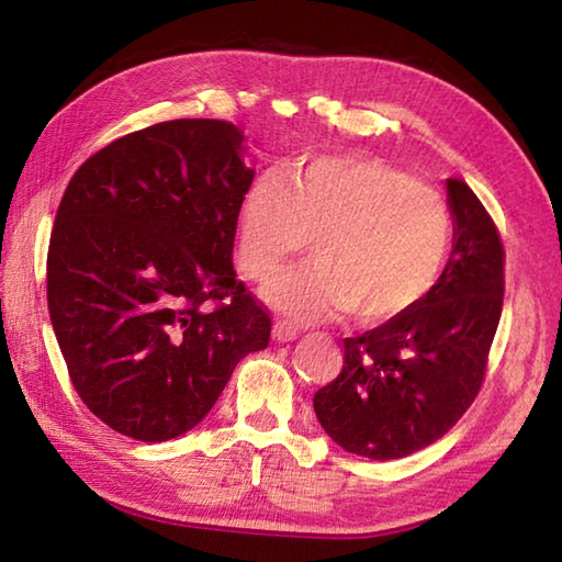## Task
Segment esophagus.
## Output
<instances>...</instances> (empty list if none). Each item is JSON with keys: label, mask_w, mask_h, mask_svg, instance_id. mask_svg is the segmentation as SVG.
I'll return each instance as SVG.
<instances>
[{"label": "esophagus", "mask_w": 562, "mask_h": 562, "mask_svg": "<svg viewBox=\"0 0 562 562\" xmlns=\"http://www.w3.org/2000/svg\"><path fill=\"white\" fill-rule=\"evenodd\" d=\"M297 335H300L297 327L290 325V322H274L272 337L278 341H292V339H297Z\"/></svg>", "instance_id": "34e87169"}]
</instances>
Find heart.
I'll return each instance as SVG.
<instances>
[{
  "instance_id": "1",
  "label": "heart",
  "mask_w": 562,
  "mask_h": 562,
  "mask_svg": "<svg viewBox=\"0 0 562 562\" xmlns=\"http://www.w3.org/2000/svg\"><path fill=\"white\" fill-rule=\"evenodd\" d=\"M317 260L270 284L284 315L315 322L355 312L364 327L412 312L451 250L453 217L443 195L406 170L364 156H317L265 176L237 211L245 278L268 282L307 250Z\"/></svg>"
}]
</instances>
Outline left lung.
Returning a JSON list of instances; mask_svg holds the SVG:
<instances>
[{
  "mask_svg": "<svg viewBox=\"0 0 562 562\" xmlns=\"http://www.w3.org/2000/svg\"><path fill=\"white\" fill-rule=\"evenodd\" d=\"M453 250L436 288L389 325L345 339V364L312 398L341 449L404 459L439 441L479 396L503 310L506 252L461 178L446 180Z\"/></svg>",
  "mask_w": 562,
  "mask_h": 562,
  "instance_id": "left-lung-1",
  "label": "left lung"
}]
</instances>
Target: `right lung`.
<instances>
[{"label": "right lung", "mask_w": 562, "mask_h": 562, "mask_svg": "<svg viewBox=\"0 0 562 562\" xmlns=\"http://www.w3.org/2000/svg\"><path fill=\"white\" fill-rule=\"evenodd\" d=\"M227 121L178 119L113 140L56 211L46 300L81 402L113 431L168 441L211 412L272 319L235 278L255 170Z\"/></svg>", "instance_id": "add662e5"}]
</instances>
